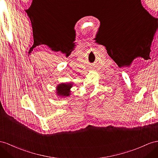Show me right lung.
<instances>
[{"mask_svg":"<svg viewBox=\"0 0 158 158\" xmlns=\"http://www.w3.org/2000/svg\"><path fill=\"white\" fill-rule=\"evenodd\" d=\"M73 85V82L61 83L57 85L56 87V94L59 98H67L71 95V89Z\"/></svg>","mask_w":158,"mask_h":158,"instance_id":"obj_1","label":"right lung"}]
</instances>
